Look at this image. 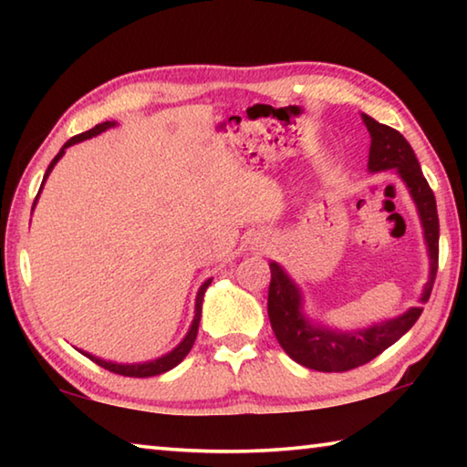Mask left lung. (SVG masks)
Returning <instances> with one entry per match:
<instances>
[{"label":"left lung","instance_id":"1","mask_svg":"<svg viewBox=\"0 0 467 467\" xmlns=\"http://www.w3.org/2000/svg\"><path fill=\"white\" fill-rule=\"evenodd\" d=\"M362 121L370 133L368 171L398 172V177L408 187L418 216H420L426 251H429V282L424 284L418 306H410L406 313L393 319L373 323V326L362 329L344 331L315 323L306 317L303 292H300L298 284L290 278L280 264L272 262L267 315H270L275 339L292 360L306 368L321 370V373H344V370L367 365L391 344L398 342L420 317L422 305L431 296L439 267L437 202H434L432 189L422 175L412 146L400 131L375 121L373 117L362 113Z\"/></svg>","mask_w":467,"mask_h":467}]
</instances>
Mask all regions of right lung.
I'll list each match as a JSON object with an SVG mask.
<instances>
[{
    "mask_svg": "<svg viewBox=\"0 0 467 467\" xmlns=\"http://www.w3.org/2000/svg\"><path fill=\"white\" fill-rule=\"evenodd\" d=\"M115 125H117L115 121L99 123V125H94L92 130L80 133V136L69 138V140L66 141V144L61 146L59 154L53 158L51 164H49V169H47V172H45L43 183H41V189H38L36 200H35V203H33V210H35V205H36V202H38V195H41V192H43V185H45L47 177L51 175L53 167H55V164L59 162V158H61L63 154H66V150H67L69 146L78 144V141H84V140H88V138H94V136H99V133H102V131H107V130H110V128H115ZM210 284H212V278H210V280H205V282L202 284V286H200V290H197V296H195V315H193V321H192V326H189V331L185 334V337L181 339V344H179V346H175V348H172L171 352L164 354V357H158V358H154V360H148V362H131V365H123V362H113V360L99 358V357H94V354H90V352H84V350H80V354H84V357H88L92 362H97L99 367L110 370V373L123 375V377H154V375H162V373H167V370L175 368V367L179 365V362L187 357L189 350H192V348H193V342H195V337H197V327H200V319H202V303H203V295H205V290H208Z\"/></svg>",
    "mask_w": 467,
    "mask_h": 467,
    "instance_id": "1",
    "label": "right lung"
}]
</instances>
